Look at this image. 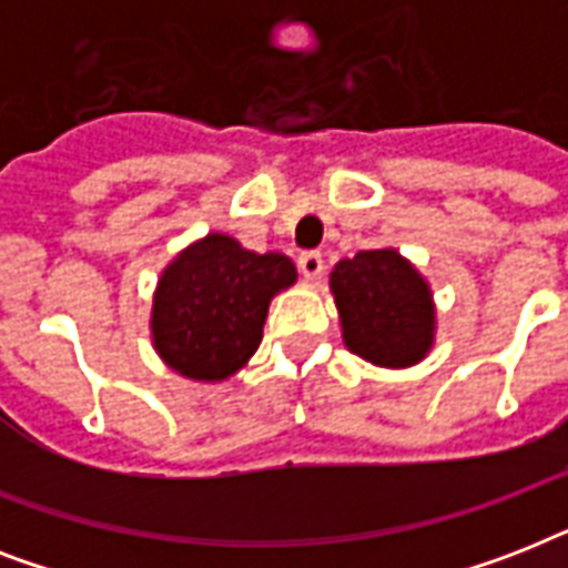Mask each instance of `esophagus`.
<instances>
[{
	"label": "esophagus",
	"instance_id": "esophagus-1",
	"mask_svg": "<svg viewBox=\"0 0 568 568\" xmlns=\"http://www.w3.org/2000/svg\"><path fill=\"white\" fill-rule=\"evenodd\" d=\"M297 265H301V274L306 276V280H318V276L324 274V256H321L318 250H306V253H301Z\"/></svg>",
	"mask_w": 568,
	"mask_h": 568
}]
</instances>
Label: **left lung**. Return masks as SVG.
<instances>
[{
    "label": "left lung",
    "mask_w": 568,
    "mask_h": 568,
    "mask_svg": "<svg viewBox=\"0 0 568 568\" xmlns=\"http://www.w3.org/2000/svg\"><path fill=\"white\" fill-rule=\"evenodd\" d=\"M347 351L383 368H406L433 345V297L397 250H363L329 276Z\"/></svg>",
    "instance_id": "obj_1"
}]
</instances>
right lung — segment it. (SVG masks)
Instances as JSON below:
<instances>
[{
	"label": "right lung",
	"mask_w": 568,
	"mask_h": 568,
	"mask_svg": "<svg viewBox=\"0 0 568 568\" xmlns=\"http://www.w3.org/2000/svg\"><path fill=\"white\" fill-rule=\"evenodd\" d=\"M297 280L283 253H253L212 232L164 267L153 297V345L182 377L217 383L262 342L267 306Z\"/></svg>",
	"instance_id": "add662e5"
}]
</instances>
